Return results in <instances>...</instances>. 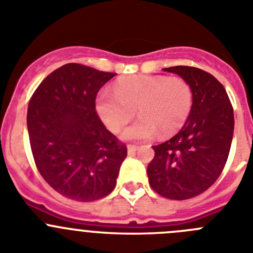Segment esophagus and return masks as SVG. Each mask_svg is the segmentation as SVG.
Listing matches in <instances>:
<instances>
[{
	"label": "esophagus",
	"instance_id": "esophagus-1",
	"mask_svg": "<svg viewBox=\"0 0 253 253\" xmlns=\"http://www.w3.org/2000/svg\"><path fill=\"white\" fill-rule=\"evenodd\" d=\"M138 151V146H131V144H129L128 146V154H134L135 152Z\"/></svg>",
	"mask_w": 253,
	"mask_h": 253
}]
</instances>
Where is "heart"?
<instances>
[{
  "instance_id": "1",
  "label": "heart",
  "mask_w": 253,
  "mask_h": 253,
  "mask_svg": "<svg viewBox=\"0 0 253 253\" xmlns=\"http://www.w3.org/2000/svg\"><path fill=\"white\" fill-rule=\"evenodd\" d=\"M114 92L97 96L96 111L107 128L119 133L137 110L140 119L125 130L126 140L151 139L157 133L169 137L184 126L193 109V88L180 77L128 76L116 81Z\"/></svg>"
}]
</instances>
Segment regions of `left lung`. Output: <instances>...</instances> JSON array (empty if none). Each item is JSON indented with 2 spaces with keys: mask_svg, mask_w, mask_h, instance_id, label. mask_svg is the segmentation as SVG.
I'll return each instance as SVG.
<instances>
[{
  "mask_svg": "<svg viewBox=\"0 0 253 253\" xmlns=\"http://www.w3.org/2000/svg\"><path fill=\"white\" fill-rule=\"evenodd\" d=\"M163 71L189 82L193 109L175 137L153 146L147 175L157 194L186 200L204 193L222 173L233 138V107L223 84L203 69L176 66Z\"/></svg>",
  "mask_w": 253,
  "mask_h": 253,
  "instance_id": "obj_1",
  "label": "left lung"
}]
</instances>
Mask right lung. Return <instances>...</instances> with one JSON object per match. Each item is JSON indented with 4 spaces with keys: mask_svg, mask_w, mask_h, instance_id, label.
Returning <instances> with one entry per match:
<instances>
[{
    "mask_svg": "<svg viewBox=\"0 0 253 253\" xmlns=\"http://www.w3.org/2000/svg\"><path fill=\"white\" fill-rule=\"evenodd\" d=\"M116 73L68 63L46 76L28 107L29 139L40 175L77 202L105 198L116 185L126 147L96 114L99 90Z\"/></svg>",
    "mask_w": 253,
    "mask_h": 253,
    "instance_id": "obj_1",
    "label": "right lung"
}]
</instances>
